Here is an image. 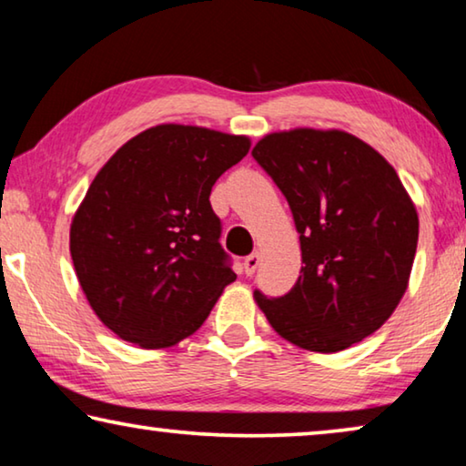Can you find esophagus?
<instances>
[{
  "mask_svg": "<svg viewBox=\"0 0 466 466\" xmlns=\"http://www.w3.org/2000/svg\"><path fill=\"white\" fill-rule=\"evenodd\" d=\"M257 268H259V253H251L248 257H245V274L247 276H253Z\"/></svg>",
  "mask_w": 466,
  "mask_h": 466,
  "instance_id": "esophagus-1",
  "label": "esophagus"
}]
</instances>
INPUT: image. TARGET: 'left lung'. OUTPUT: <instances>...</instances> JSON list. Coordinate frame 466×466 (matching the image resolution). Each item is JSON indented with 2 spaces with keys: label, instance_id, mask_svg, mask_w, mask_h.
I'll return each instance as SVG.
<instances>
[{
  "label": "left lung",
  "instance_id": "1",
  "mask_svg": "<svg viewBox=\"0 0 466 466\" xmlns=\"http://www.w3.org/2000/svg\"><path fill=\"white\" fill-rule=\"evenodd\" d=\"M251 155L289 200L303 261L287 295L255 290L257 305L301 350L335 353L362 341L404 297L419 242L398 173L341 129L268 134Z\"/></svg>",
  "mask_w": 466,
  "mask_h": 466
}]
</instances>
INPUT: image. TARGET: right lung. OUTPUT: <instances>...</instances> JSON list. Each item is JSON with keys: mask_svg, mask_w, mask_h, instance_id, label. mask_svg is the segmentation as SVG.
Returning <instances> with one entry per match:
<instances>
[{"mask_svg": "<svg viewBox=\"0 0 466 466\" xmlns=\"http://www.w3.org/2000/svg\"><path fill=\"white\" fill-rule=\"evenodd\" d=\"M248 148L247 136L165 123L125 142L94 177L71 257L96 316L123 341L179 343L236 280L209 197Z\"/></svg>", "mask_w": 466, "mask_h": 466, "instance_id": "obj_1", "label": "right lung"}]
</instances>
